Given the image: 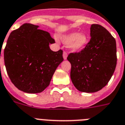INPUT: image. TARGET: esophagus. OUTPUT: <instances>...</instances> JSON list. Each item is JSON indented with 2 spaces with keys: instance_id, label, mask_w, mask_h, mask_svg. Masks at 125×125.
I'll list each match as a JSON object with an SVG mask.
<instances>
[{
  "instance_id": "obj_1",
  "label": "esophagus",
  "mask_w": 125,
  "mask_h": 125,
  "mask_svg": "<svg viewBox=\"0 0 125 125\" xmlns=\"http://www.w3.org/2000/svg\"><path fill=\"white\" fill-rule=\"evenodd\" d=\"M63 57L64 60L67 59V53L65 51H64V52H63Z\"/></svg>"
}]
</instances>
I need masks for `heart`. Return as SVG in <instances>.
<instances>
[{
	"label": "heart",
	"instance_id": "obj_1",
	"mask_svg": "<svg viewBox=\"0 0 125 125\" xmlns=\"http://www.w3.org/2000/svg\"><path fill=\"white\" fill-rule=\"evenodd\" d=\"M63 41L68 44L73 51H79L83 49L88 43L89 38L84 33H72L62 37Z\"/></svg>",
	"mask_w": 125,
	"mask_h": 125
}]
</instances>
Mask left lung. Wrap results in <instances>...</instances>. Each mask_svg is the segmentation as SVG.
I'll return each instance as SVG.
<instances>
[{"label": "left lung", "mask_w": 125, "mask_h": 125, "mask_svg": "<svg viewBox=\"0 0 125 125\" xmlns=\"http://www.w3.org/2000/svg\"><path fill=\"white\" fill-rule=\"evenodd\" d=\"M91 40L79 52H71V78L78 91L95 92L108 83L117 64L115 38L99 24L91 27Z\"/></svg>", "instance_id": "1"}]
</instances>
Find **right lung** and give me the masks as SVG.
I'll use <instances>...</instances> for the list:
<instances>
[{
	"instance_id": "add662e5",
	"label": "right lung",
	"mask_w": 125,
	"mask_h": 125,
	"mask_svg": "<svg viewBox=\"0 0 125 125\" xmlns=\"http://www.w3.org/2000/svg\"><path fill=\"white\" fill-rule=\"evenodd\" d=\"M24 24L10 34L4 51L6 71L14 85L27 93H39L49 85L58 66L63 60V51L49 48L55 43L47 31Z\"/></svg>"
}]
</instances>
